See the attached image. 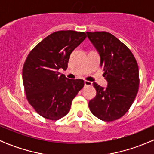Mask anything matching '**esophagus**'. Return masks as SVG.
Listing matches in <instances>:
<instances>
[{
	"instance_id": "34e87169",
	"label": "esophagus",
	"mask_w": 154,
	"mask_h": 154,
	"mask_svg": "<svg viewBox=\"0 0 154 154\" xmlns=\"http://www.w3.org/2000/svg\"><path fill=\"white\" fill-rule=\"evenodd\" d=\"M84 85L85 86H90L92 85V82H90V81H88V80H85L84 81Z\"/></svg>"
}]
</instances>
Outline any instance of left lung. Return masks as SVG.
<instances>
[{"instance_id":"8db88e82","label":"left lung","mask_w":154,"mask_h":154,"mask_svg":"<svg viewBox=\"0 0 154 154\" xmlns=\"http://www.w3.org/2000/svg\"><path fill=\"white\" fill-rule=\"evenodd\" d=\"M100 57L106 88L96 82V95L88 103L91 112L104 121L121 118L129 110L139 88V69L132 52L107 32H86Z\"/></svg>"}]
</instances>
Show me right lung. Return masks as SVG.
<instances>
[{"label":"right lung","mask_w":154,"mask_h":154,"mask_svg":"<svg viewBox=\"0 0 154 154\" xmlns=\"http://www.w3.org/2000/svg\"><path fill=\"white\" fill-rule=\"evenodd\" d=\"M85 38L84 32H55L38 43L27 57L23 69L26 97L42 117L53 121L64 117L83 88V80L66 78L58 70L67 69L71 53Z\"/></svg>","instance_id":"add662e5"}]
</instances>
